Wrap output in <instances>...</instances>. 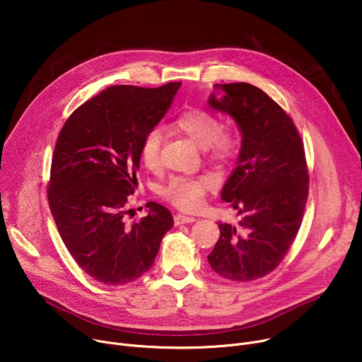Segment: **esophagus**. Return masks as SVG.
<instances>
[{"label": "esophagus", "instance_id": "34e87169", "mask_svg": "<svg viewBox=\"0 0 362 362\" xmlns=\"http://www.w3.org/2000/svg\"><path fill=\"white\" fill-rule=\"evenodd\" d=\"M194 221H195V217H191V216H185V214H176L175 216V224L176 226L185 224V223H194Z\"/></svg>", "mask_w": 362, "mask_h": 362}]
</instances>
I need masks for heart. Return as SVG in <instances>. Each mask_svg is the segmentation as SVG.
<instances>
[{
	"label": "heart",
	"instance_id": "obj_1",
	"mask_svg": "<svg viewBox=\"0 0 362 362\" xmlns=\"http://www.w3.org/2000/svg\"><path fill=\"white\" fill-rule=\"evenodd\" d=\"M173 126L202 148L206 156L217 163L232 161L240 146V133L233 126H221L214 112L205 108H187L175 119ZM163 133L158 127L149 129L141 139L139 157L148 168L160 164ZM213 176L185 177L176 176L163 187V197L183 211H195L201 208L208 194L216 189Z\"/></svg>",
	"mask_w": 362,
	"mask_h": 362
}]
</instances>
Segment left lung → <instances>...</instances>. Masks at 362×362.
<instances>
[{"label":"left lung","instance_id":"1","mask_svg":"<svg viewBox=\"0 0 362 362\" xmlns=\"http://www.w3.org/2000/svg\"><path fill=\"white\" fill-rule=\"evenodd\" d=\"M211 108L229 114L242 133L236 167L221 191L242 220L218 223L220 238L208 255L211 269L233 281L272 273L288 254L308 199V167L299 132L276 101L250 83L216 85Z\"/></svg>","mask_w":362,"mask_h":362}]
</instances>
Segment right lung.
<instances>
[{
    "label": "right lung",
    "instance_id": "obj_1",
    "mask_svg": "<svg viewBox=\"0 0 362 362\" xmlns=\"http://www.w3.org/2000/svg\"><path fill=\"white\" fill-rule=\"evenodd\" d=\"M180 85L110 86L74 110L57 138L49 210L70 255L104 284L146 273L173 227L171 213L157 202L127 224L124 205L138 185L141 139L164 117Z\"/></svg>",
    "mask_w": 362,
    "mask_h": 362
}]
</instances>
